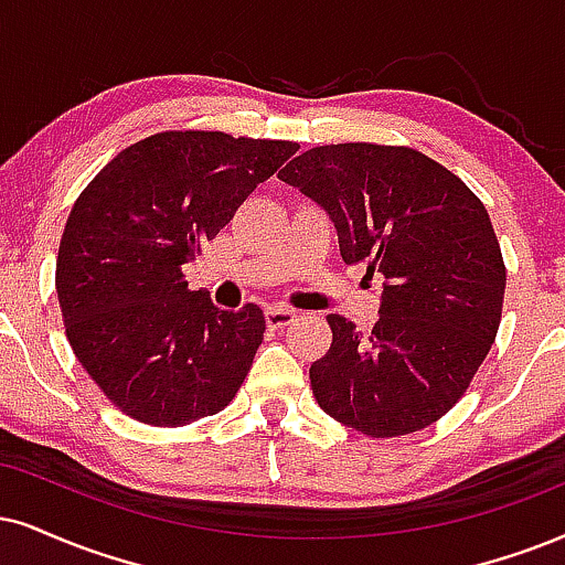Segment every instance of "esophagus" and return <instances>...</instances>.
<instances>
[{
    "mask_svg": "<svg viewBox=\"0 0 565 565\" xmlns=\"http://www.w3.org/2000/svg\"><path fill=\"white\" fill-rule=\"evenodd\" d=\"M264 319H267V327H271V330H282V327L294 324L296 311L288 309V306H269L264 311Z\"/></svg>",
    "mask_w": 565,
    "mask_h": 565,
    "instance_id": "esophagus-1",
    "label": "esophagus"
}]
</instances>
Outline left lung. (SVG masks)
I'll use <instances>...</instances> for the list:
<instances>
[{
  "label": "left lung",
  "mask_w": 565,
  "mask_h": 565,
  "mask_svg": "<svg viewBox=\"0 0 565 565\" xmlns=\"http://www.w3.org/2000/svg\"><path fill=\"white\" fill-rule=\"evenodd\" d=\"M335 222L345 264L385 277L369 335L327 317L309 369L319 408L366 437L443 419L495 343L505 262L490 214L461 178L408 146H315L277 175Z\"/></svg>",
  "instance_id": "obj_1"
}]
</instances>
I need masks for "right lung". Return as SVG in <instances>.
Returning <instances> with one entry per match:
<instances>
[{"mask_svg": "<svg viewBox=\"0 0 565 565\" xmlns=\"http://www.w3.org/2000/svg\"><path fill=\"white\" fill-rule=\"evenodd\" d=\"M294 141L162 130L83 188L60 241L65 335L109 403L149 427H185L235 398L264 340L256 303L222 311L191 290L193 262Z\"/></svg>", "mask_w": 565, "mask_h": 565, "instance_id": "right-lung-1", "label": "right lung"}]
</instances>
